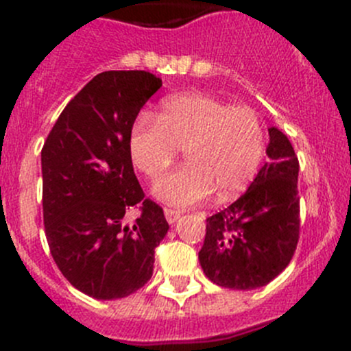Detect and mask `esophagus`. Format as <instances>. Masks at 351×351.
I'll return each mask as SVG.
<instances>
[{
    "mask_svg": "<svg viewBox=\"0 0 351 351\" xmlns=\"http://www.w3.org/2000/svg\"><path fill=\"white\" fill-rule=\"evenodd\" d=\"M180 215H182V212H180V210H175V208L165 207V217H166V221L169 222V224H173V222L178 221Z\"/></svg>",
    "mask_w": 351,
    "mask_h": 351,
    "instance_id": "1",
    "label": "esophagus"
}]
</instances>
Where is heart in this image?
<instances>
[{
	"instance_id": "obj_1",
	"label": "heart",
	"mask_w": 351,
	"mask_h": 351,
	"mask_svg": "<svg viewBox=\"0 0 351 351\" xmlns=\"http://www.w3.org/2000/svg\"><path fill=\"white\" fill-rule=\"evenodd\" d=\"M265 130L253 108L231 105L202 93L166 98L156 113L137 115L129 130L134 166L154 180L175 161L180 149L186 162L158 180L156 197L189 207L214 192L219 200L241 195L265 156Z\"/></svg>"
}]
</instances>
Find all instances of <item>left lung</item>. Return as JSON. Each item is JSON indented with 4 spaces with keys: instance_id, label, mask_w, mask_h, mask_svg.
Wrapping results in <instances>:
<instances>
[{
    "instance_id": "8db88e82",
    "label": "left lung",
    "mask_w": 351,
    "mask_h": 351,
    "mask_svg": "<svg viewBox=\"0 0 351 351\" xmlns=\"http://www.w3.org/2000/svg\"><path fill=\"white\" fill-rule=\"evenodd\" d=\"M268 134L270 161L246 193L207 219L198 251L205 277L226 289L267 285L285 270L299 241V159L282 130L270 127Z\"/></svg>"
}]
</instances>
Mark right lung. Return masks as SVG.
Returning a JSON list of instances; mask_svg holds the SVG:
<instances>
[{
    "label": "right lung",
    "instance_id": "obj_1",
    "mask_svg": "<svg viewBox=\"0 0 351 351\" xmlns=\"http://www.w3.org/2000/svg\"><path fill=\"white\" fill-rule=\"evenodd\" d=\"M161 84L147 71L97 74L66 105L42 147L51 254L69 284L93 299H122L146 285L169 229L162 208L144 198L127 146L130 125ZM136 204L141 215L127 223Z\"/></svg>",
    "mask_w": 351,
    "mask_h": 351
}]
</instances>
